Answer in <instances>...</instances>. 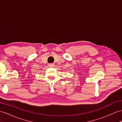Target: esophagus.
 Returning <instances> with one entry per match:
<instances>
[{
    "label": "esophagus",
    "mask_w": 122,
    "mask_h": 122,
    "mask_svg": "<svg viewBox=\"0 0 122 122\" xmlns=\"http://www.w3.org/2000/svg\"><path fill=\"white\" fill-rule=\"evenodd\" d=\"M48 65L49 67H53V66H54V64L50 63V64H48Z\"/></svg>",
    "instance_id": "obj_1"
}]
</instances>
